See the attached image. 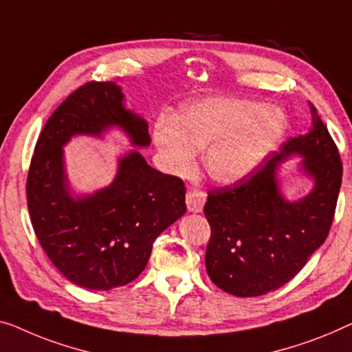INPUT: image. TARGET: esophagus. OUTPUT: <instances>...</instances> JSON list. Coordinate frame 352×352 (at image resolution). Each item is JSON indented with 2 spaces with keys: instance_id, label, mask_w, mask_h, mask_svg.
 <instances>
[{
  "instance_id": "obj_1",
  "label": "esophagus",
  "mask_w": 352,
  "mask_h": 352,
  "mask_svg": "<svg viewBox=\"0 0 352 352\" xmlns=\"http://www.w3.org/2000/svg\"><path fill=\"white\" fill-rule=\"evenodd\" d=\"M207 201V194L204 191H199L196 188H191V190H188L186 192V206L190 212H202L204 208V204Z\"/></svg>"
}]
</instances>
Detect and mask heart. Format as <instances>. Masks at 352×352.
I'll list each match as a JSON object with an SVG mask.
<instances>
[{"label":"heart","mask_w":352,"mask_h":352,"mask_svg":"<svg viewBox=\"0 0 352 352\" xmlns=\"http://www.w3.org/2000/svg\"><path fill=\"white\" fill-rule=\"evenodd\" d=\"M286 131L278 107L248 99L212 98L194 102L178 113L175 123H156L153 139L162 164L186 174L204 151V164L214 180L230 183L250 174L275 148Z\"/></svg>","instance_id":"heart-1"}]
</instances>
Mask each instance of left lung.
Returning <instances> with one entry per match:
<instances>
[{"label":"left lung","instance_id":"obj_1","mask_svg":"<svg viewBox=\"0 0 352 352\" xmlns=\"http://www.w3.org/2000/svg\"><path fill=\"white\" fill-rule=\"evenodd\" d=\"M308 104L310 133L291 138L234 185L208 191L207 274L235 297H258L289 283L326 242L332 226L343 164L316 107ZM291 154H302V168L315 178L314 191L297 203L280 197L274 177Z\"/></svg>","mask_w":352,"mask_h":352}]
</instances>
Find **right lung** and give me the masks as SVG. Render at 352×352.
<instances>
[{"mask_svg":"<svg viewBox=\"0 0 352 352\" xmlns=\"http://www.w3.org/2000/svg\"><path fill=\"white\" fill-rule=\"evenodd\" d=\"M123 128L138 146L150 144L148 124L123 107L112 82L90 80L72 91L42 128L26 177L34 234L67 280L110 291L135 280L156 237L186 212L185 183L146 164L139 151L120 161L109 188L74 201L63 174V148L74 134Z\"/></svg>","mask_w":352,"mask_h":352,"instance_id":"obj_1","label":"right lung"}]
</instances>
